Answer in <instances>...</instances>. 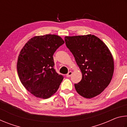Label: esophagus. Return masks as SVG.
Returning <instances> with one entry per match:
<instances>
[{"label":"esophagus","mask_w":127,"mask_h":127,"mask_svg":"<svg viewBox=\"0 0 127 127\" xmlns=\"http://www.w3.org/2000/svg\"><path fill=\"white\" fill-rule=\"evenodd\" d=\"M72 72L70 71V72H69L67 74H66V77H70V76H72Z\"/></svg>","instance_id":"1"}]
</instances>
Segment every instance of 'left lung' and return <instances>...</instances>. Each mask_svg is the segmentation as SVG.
Returning <instances> with one entry per match:
<instances>
[{
  "instance_id": "obj_1",
  "label": "left lung",
  "mask_w": 127,
  "mask_h": 127,
  "mask_svg": "<svg viewBox=\"0 0 127 127\" xmlns=\"http://www.w3.org/2000/svg\"><path fill=\"white\" fill-rule=\"evenodd\" d=\"M69 49L82 74L77 93L91 98L98 95L110 83L114 69L113 55L106 44L94 35L65 36Z\"/></svg>"
}]
</instances>
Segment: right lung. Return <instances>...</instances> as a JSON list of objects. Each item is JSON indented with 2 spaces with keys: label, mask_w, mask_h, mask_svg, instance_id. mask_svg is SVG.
<instances>
[{
  "label": "right lung",
  "mask_w": 127,
  "mask_h": 127,
  "mask_svg": "<svg viewBox=\"0 0 127 127\" xmlns=\"http://www.w3.org/2000/svg\"><path fill=\"white\" fill-rule=\"evenodd\" d=\"M64 43L56 35L36 36L21 50L17 64L19 78L35 97L46 99L58 90L63 76L55 72L53 56Z\"/></svg>",
  "instance_id": "right-lung-1"
}]
</instances>
